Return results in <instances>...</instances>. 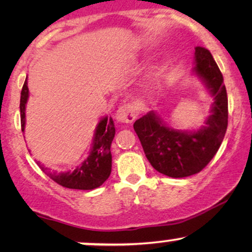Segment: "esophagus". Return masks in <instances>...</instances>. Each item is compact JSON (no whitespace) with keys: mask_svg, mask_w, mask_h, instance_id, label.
<instances>
[{"mask_svg":"<svg viewBox=\"0 0 252 252\" xmlns=\"http://www.w3.org/2000/svg\"><path fill=\"white\" fill-rule=\"evenodd\" d=\"M137 116V112L131 104H123L118 108L116 112V120L121 123H131Z\"/></svg>","mask_w":252,"mask_h":252,"instance_id":"obj_1","label":"esophagus"}]
</instances>
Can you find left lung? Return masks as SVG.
<instances>
[{"mask_svg":"<svg viewBox=\"0 0 252 252\" xmlns=\"http://www.w3.org/2000/svg\"><path fill=\"white\" fill-rule=\"evenodd\" d=\"M195 73L215 102L212 115L196 131L169 128L153 111L138 118L134 129L154 168L170 178H185L202 170L217 154L227 129V94L222 74L206 48L195 47Z\"/></svg>","mask_w":252,"mask_h":252,"instance_id":"1","label":"left lung"}]
</instances>
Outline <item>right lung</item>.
Listing matches in <instances>:
<instances>
[{"label":"right lung","instance_id":"obj_1","mask_svg":"<svg viewBox=\"0 0 252 252\" xmlns=\"http://www.w3.org/2000/svg\"><path fill=\"white\" fill-rule=\"evenodd\" d=\"M28 99V86L26 78L20 99L21 129L25 131L26 104ZM115 137V124L111 118L104 117L98 123L94 137V146L89 158L73 172L56 173L42 168L43 172L60 186L72 189H94L106 181L111 173V152L110 147Z\"/></svg>","mask_w":252,"mask_h":252}]
</instances>
